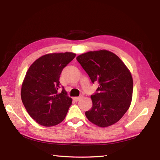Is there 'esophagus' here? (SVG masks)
<instances>
[{
	"instance_id": "obj_1",
	"label": "esophagus",
	"mask_w": 160,
	"mask_h": 160,
	"mask_svg": "<svg viewBox=\"0 0 160 160\" xmlns=\"http://www.w3.org/2000/svg\"><path fill=\"white\" fill-rule=\"evenodd\" d=\"M80 99H81V97H74V98H73L74 101H75V102L79 101V100H80Z\"/></svg>"
}]
</instances>
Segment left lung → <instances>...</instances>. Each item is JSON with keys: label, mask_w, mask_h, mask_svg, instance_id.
<instances>
[{"label": "left lung", "mask_w": 160, "mask_h": 160, "mask_svg": "<svg viewBox=\"0 0 160 160\" xmlns=\"http://www.w3.org/2000/svg\"><path fill=\"white\" fill-rule=\"evenodd\" d=\"M76 59L92 82L99 85L91 95L92 107L85 112L86 117L99 127L113 125L131 105L133 89L131 72L116 54L107 50L89 51Z\"/></svg>", "instance_id": "1"}]
</instances>
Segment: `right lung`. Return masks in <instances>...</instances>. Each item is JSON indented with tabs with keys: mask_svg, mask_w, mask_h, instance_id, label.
I'll list each match as a JSON object with an SVG mask.
<instances>
[{
	"mask_svg": "<svg viewBox=\"0 0 160 160\" xmlns=\"http://www.w3.org/2000/svg\"><path fill=\"white\" fill-rule=\"evenodd\" d=\"M75 57L70 52L49 53L38 58L27 72L21 89V98L29 116L49 127L64 120L72 104L59 78L63 69ZM61 87L62 90L58 92Z\"/></svg>",
	"mask_w": 160,
	"mask_h": 160,
	"instance_id": "add662e5",
	"label": "right lung"
}]
</instances>
